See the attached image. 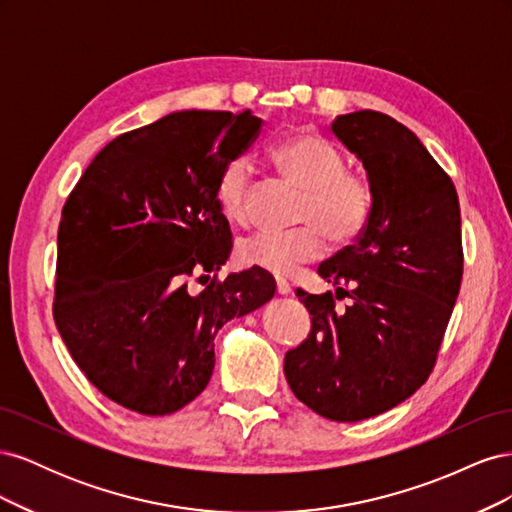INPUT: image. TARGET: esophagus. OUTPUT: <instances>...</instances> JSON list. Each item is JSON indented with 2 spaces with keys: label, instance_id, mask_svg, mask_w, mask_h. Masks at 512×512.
<instances>
[{
  "label": "esophagus",
  "instance_id": "obj_1",
  "mask_svg": "<svg viewBox=\"0 0 512 512\" xmlns=\"http://www.w3.org/2000/svg\"><path fill=\"white\" fill-rule=\"evenodd\" d=\"M275 290H277V294H290L292 292L290 284L284 280V277H275Z\"/></svg>",
  "mask_w": 512,
  "mask_h": 512
}]
</instances>
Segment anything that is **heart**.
<instances>
[{
  "instance_id": "obj_1",
  "label": "heart",
  "mask_w": 512,
  "mask_h": 512,
  "mask_svg": "<svg viewBox=\"0 0 512 512\" xmlns=\"http://www.w3.org/2000/svg\"><path fill=\"white\" fill-rule=\"evenodd\" d=\"M271 160L282 177L303 190L294 232L258 230L237 243L245 265L269 273H288L303 262L318 260L327 250L348 247L363 237L374 213V192L365 177L346 170V158L327 136L312 128L286 134L271 149ZM215 200L224 218L237 226L254 218V168L245 156L232 158L215 185Z\"/></svg>"
}]
</instances>
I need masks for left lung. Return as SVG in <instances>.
<instances>
[{
	"label": "left lung",
	"instance_id": "1",
	"mask_svg": "<svg viewBox=\"0 0 512 512\" xmlns=\"http://www.w3.org/2000/svg\"><path fill=\"white\" fill-rule=\"evenodd\" d=\"M333 132L363 160L374 213L318 267L337 292L297 290L312 331L286 352L284 374L307 408L354 423L395 408L433 371L463 275L461 215L451 177L393 117L339 115Z\"/></svg>",
	"mask_w": 512,
	"mask_h": 512
}]
</instances>
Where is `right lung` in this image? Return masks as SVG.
<instances>
[{"label":"right lung","mask_w":512,"mask_h":512,"mask_svg":"<svg viewBox=\"0 0 512 512\" xmlns=\"http://www.w3.org/2000/svg\"><path fill=\"white\" fill-rule=\"evenodd\" d=\"M260 128L250 111L170 113L113 138L61 209L53 318L115 404L147 416L188 406L209 384L222 324L273 299L256 267L209 280L232 247L215 185Z\"/></svg>","instance_id":"add662e5"}]
</instances>
